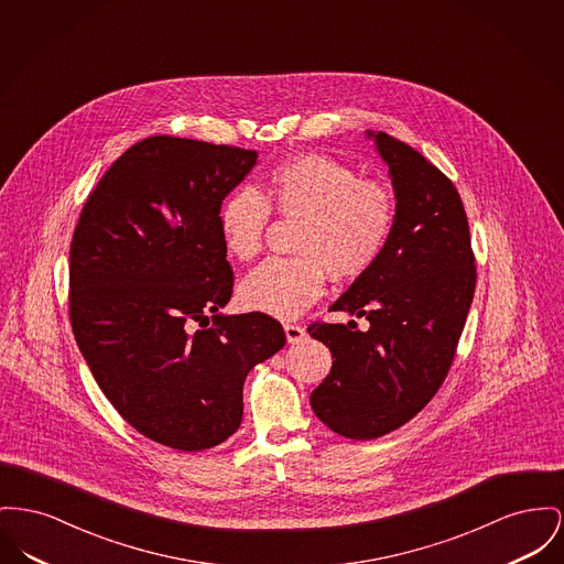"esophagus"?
Here are the masks:
<instances>
[{
	"mask_svg": "<svg viewBox=\"0 0 564 564\" xmlns=\"http://www.w3.org/2000/svg\"><path fill=\"white\" fill-rule=\"evenodd\" d=\"M283 330H285V338H288L290 345H296V343H302L306 338V330L299 324H285Z\"/></svg>",
	"mask_w": 564,
	"mask_h": 564,
	"instance_id": "obj_1",
	"label": "esophagus"
}]
</instances>
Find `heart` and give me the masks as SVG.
I'll use <instances>...</instances> for the list:
<instances>
[{"instance_id": "obj_1", "label": "heart", "mask_w": 564, "mask_h": 564, "mask_svg": "<svg viewBox=\"0 0 564 564\" xmlns=\"http://www.w3.org/2000/svg\"><path fill=\"white\" fill-rule=\"evenodd\" d=\"M272 202L285 217H300L299 258H272L238 285L245 311L294 319L324 294L326 274L336 281L362 276L383 253L397 219L392 194L360 181L354 167L304 153L268 172L264 196L240 187L219 208V232L236 260H253L264 240Z\"/></svg>"}]
</instances>
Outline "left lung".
Returning a JSON list of instances; mask_svg holds the SVG:
<instances>
[{"instance_id": "1", "label": "left lung", "mask_w": 564, "mask_h": 564, "mask_svg": "<svg viewBox=\"0 0 564 564\" xmlns=\"http://www.w3.org/2000/svg\"><path fill=\"white\" fill-rule=\"evenodd\" d=\"M366 138L392 178L394 230L330 311L366 317L370 326L308 328L334 358L311 406L330 431L356 441L397 431L431 402L454 360L477 274L454 183L397 138L370 130Z\"/></svg>"}]
</instances>
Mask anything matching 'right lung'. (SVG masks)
I'll list each match as a JSON object with an SVG mask.
<instances>
[{"mask_svg":"<svg viewBox=\"0 0 564 564\" xmlns=\"http://www.w3.org/2000/svg\"><path fill=\"white\" fill-rule=\"evenodd\" d=\"M256 164L258 151L147 138L106 170L74 230L78 349L121 417L172 449L232 436L249 370L285 345L276 319L221 313L234 272L219 208Z\"/></svg>","mask_w":564,"mask_h":564,"instance_id":"1","label":"right lung"}]
</instances>
